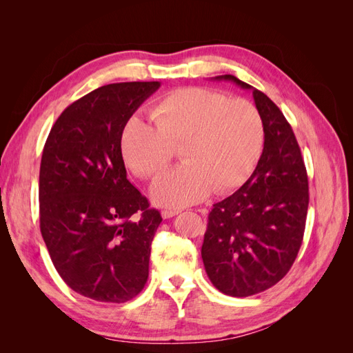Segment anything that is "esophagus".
Returning <instances> with one entry per match:
<instances>
[{
    "label": "esophagus",
    "mask_w": 353,
    "mask_h": 353,
    "mask_svg": "<svg viewBox=\"0 0 353 353\" xmlns=\"http://www.w3.org/2000/svg\"><path fill=\"white\" fill-rule=\"evenodd\" d=\"M178 213H179V210L166 209V210H162V218H163V219H169V218H172V216L178 215Z\"/></svg>",
    "instance_id": "obj_1"
}]
</instances>
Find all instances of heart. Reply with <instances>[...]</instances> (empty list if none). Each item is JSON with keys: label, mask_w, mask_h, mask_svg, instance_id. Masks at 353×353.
I'll return each mask as SVG.
<instances>
[{"label": "heart", "mask_w": 353, "mask_h": 353, "mask_svg": "<svg viewBox=\"0 0 353 353\" xmlns=\"http://www.w3.org/2000/svg\"><path fill=\"white\" fill-rule=\"evenodd\" d=\"M152 121L128 117L119 144L125 163L138 176L150 178L168 166L179 145L184 163L152 184L153 201L184 208L209 191L228 193L243 185L258 165L265 126L256 105L244 99L201 88L175 90L153 104Z\"/></svg>", "instance_id": "1"}]
</instances>
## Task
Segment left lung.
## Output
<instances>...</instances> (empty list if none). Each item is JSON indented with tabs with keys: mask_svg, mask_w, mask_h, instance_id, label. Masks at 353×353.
<instances>
[{
	"mask_svg": "<svg viewBox=\"0 0 353 353\" xmlns=\"http://www.w3.org/2000/svg\"><path fill=\"white\" fill-rule=\"evenodd\" d=\"M212 79L252 91L265 126L256 169L236 193L213 205L201 245L212 284L245 297L272 287L292 268L305 232L307 175L292 126L275 103L232 74Z\"/></svg>",
	"mask_w": 353,
	"mask_h": 353,
	"instance_id": "left-lung-1",
	"label": "left lung"
}]
</instances>
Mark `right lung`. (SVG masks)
Returning a JSON list of instances; mask_svg holds the SVG:
<instances>
[{
  "label": "right lung",
  "mask_w": 353,
  "mask_h": 353,
  "mask_svg": "<svg viewBox=\"0 0 353 353\" xmlns=\"http://www.w3.org/2000/svg\"><path fill=\"white\" fill-rule=\"evenodd\" d=\"M159 87L121 82L83 95L59 116L42 152V239L63 281L92 301H131L148 279L162 216L126 178L119 135Z\"/></svg>",
  "instance_id": "right-lung-1"
}]
</instances>
